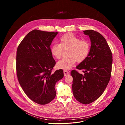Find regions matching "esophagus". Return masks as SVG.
<instances>
[{
	"mask_svg": "<svg viewBox=\"0 0 125 125\" xmlns=\"http://www.w3.org/2000/svg\"><path fill=\"white\" fill-rule=\"evenodd\" d=\"M70 74V73L68 72V71H66V70H64V76H66L67 75H69Z\"/></svg>",
	"mask_w": 125,
	"mask_h": 125,
	"instance_id": "obj_1",
	"label": "esophagus"
}]
</instances>
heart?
Masks as SVG:
<instances>
[{
  "instance_id": "b5f03b06",
  "label": "heart",
  "mask_w": 125,
  "mask_h": 125,
  "mask_svg": "<svg viewBox=\"0 0 125 125\" xmlns=\"http://www.w3.org/2000/svg\"><path fill=\"white\" fill-rule=\"evenodd\" d=\"M59 44H53L50 48L52 55L57 59L61 56L64 50L68 49L67 56L58 61L57 67L67 70L72 68L76 62L81 63L88 56L91 50L90 42L86 40H81L79 38L71 33H67L61 37Z\"/></svg>"
}]
</instances>
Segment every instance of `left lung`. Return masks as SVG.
<instances>
[{
	"label": "left lung",
	"mask_w": 125,
	"mask_h": 125,
	"mask_svg": "<svg viewBox=\"0 0 125 125\" xmlns=\"http://www.w3.org/2000/svg\"><path fill=\"white\" fill-rule=\"evenodd\" d=\"M91 42L90 52L87 58L76 68L83 70L84 75L74 70L71 71L72 91L75 98L83 104H90L103 93L111 77L112 55L105 39L92 30L83 31Z\"/></svg>",
	"instance_id": "8db88e82"
}]
</instances>
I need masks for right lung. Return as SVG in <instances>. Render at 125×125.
<instances>
[{
    "label": "right lung",
    "instance_id": "obj_1",
    "mask_svg": "<svg viewBox=\"0 0 125 125\" xmlns=\"http://www.w3.org/2000/svg\"><path fill=\"white\" fill-rule=\"evenodd\" d=\"M58 32L33 30L18 47L16 72L19 83L28 97L45 105L55 97V85L64 77L62 69L52 73L56 64L50 52L51 42Z\"/></svg>",
    "mask_w": 125,
    "mask_h": 125
}]
</instances>
